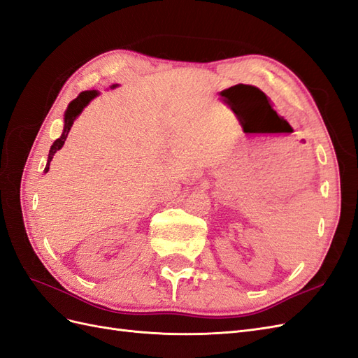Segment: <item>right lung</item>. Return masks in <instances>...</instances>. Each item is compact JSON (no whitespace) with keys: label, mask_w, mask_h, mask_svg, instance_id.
Returning a JSON list of instances; mask_svg holds the SVG:
<instances>
[{"label":"right lung","mask_w":358,"mask_h":358,"mask_svg":"<svg viewBox=\"0 0 358 358\" xmlns=\"http://www.w3.org/2000/svg\"><path fill=\"white\" fill-rule=\"evenodd\" d=\"M115 87H117V85L110 86V89H115ZM98 95H99L98 90H85V92H81V94L76 99L71 101L68 108H66V112H65V117H63V119H65V125H63L62 136L59 137L57 141H54V143L51 145V148H50L47 166H45V171H43L45 173H47L48 169H50V163H51V160L54 157V154H56L62 148V146L65 145V141H66V137L69 134V130H71L72 124H74L76 119L80 116L81 112H83L85 107L90 103V101L94 99V98H96Z\"/></svg>","instance_id":"right-lung-1"}]
</instances>
